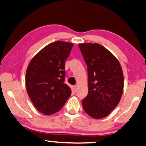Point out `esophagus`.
Segmentation results:
<instances>
[{
	"label": "esophagus",
	"mask_w": 146,
	"mask_h": 146,
	"mask_svg": "<svg viewBox=\"0 0 146 146\" xmlns=\"http://www.w3.org/2000/svg\"><path fill=\"white\" fill-rule=\"evenodd\" d=\"M72 89H73V91H77V86L76 85H73V86L72 87Z\"/></svg>",
	"instance_id": "esophagus-1"
}]
</instances>
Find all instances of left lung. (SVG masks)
<instances>
[{"mask_svg": "<svg viewBox=\"0 0 146 146\" xmlns=\"http://www.w3.org/2000/svg\"><path fill=\"white\" fill-rule=\"evenodd\" d=\"M88 73V94L82 100L85 112L95 119L108 116L121 100L123 75L118 60L98 43L79 44Z\"/></svg>", "mask_w": 146, "mask_h": 146, "instance_id": "1", "label": "left lung"}]
</instances>
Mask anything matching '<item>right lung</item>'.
Returning <instances> with one entry per match:
<instances>
[{"label":"right lung","mask_w":146,"mask_h":146,"mask_svg":"<svg viewBox=\"0 0 146 146\" xmlns=\"http://www.w3.org/2000/svg\"><path fill=\"white\" fill-rule=\"evenodd\" d=\"M73 46L67 42H52L33 58L27 68V93L44 115L59 111L71 96V89L65 83V63Z\"/></svg>","instance_id":"right-lung-1"}]
</instances>
